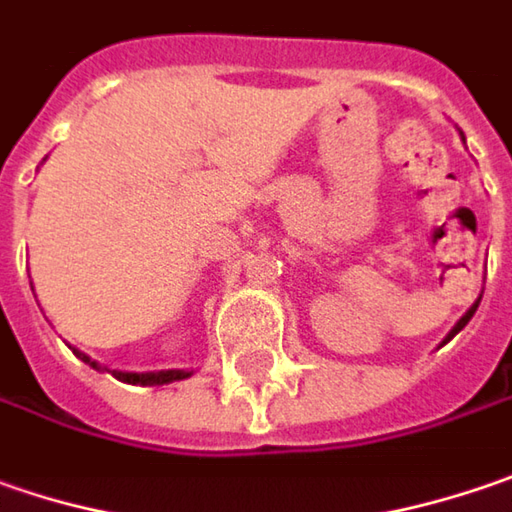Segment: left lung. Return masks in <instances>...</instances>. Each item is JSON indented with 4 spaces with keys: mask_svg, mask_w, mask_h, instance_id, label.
I'll use <instances>...</instances> for the list:
<instances>
[{
    "mask_svg": "<svg viewBox=\"0 0 512 512\" xmlns=\"http://www.w3.org/2000/svg\"><path fill=\"white\" fill-rule=\"evenodd\" d=\"M478 300H481V298H478ZM476 306H478V303H473V309H470V312H467V315H464V318H461V321H458L456 326H453V332H450V338H453V335H458V332H461V329L467 326V321H470V318H473V312H476ZM450 338H447V341H450Z\"/></svg>",
    "mask_w": 512,
    "mask_h": 512,
    "instance_id": "8db88e82",
    "label": "left lung"
}]
</instances>
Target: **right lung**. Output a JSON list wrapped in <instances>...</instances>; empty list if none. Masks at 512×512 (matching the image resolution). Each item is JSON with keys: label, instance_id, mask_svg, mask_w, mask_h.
I'll use <instances>...</instances> for the list:
<instances>
[{"label": "right lung", "instance_id": "1", "mask_svg": "<svg viewBox=\"0 0 512 512\" xmlns=\"http://www.w3.org/2000/svg\"><path fill=\"white\" fill-rule=\"evenodd\" d=\"M79 358L91 367H97L91 358H85L82 352H77ZM120 381H128V384H143V387H154V384H171V381H180V378H189V372L183 369H166V372H145V375H137V372H114Z\"/></svg>", "mask_w": 512, "mask_h": 512}]
</instances>
